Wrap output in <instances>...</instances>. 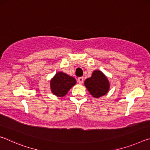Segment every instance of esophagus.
Returning a JSON list of instances; mask_svg holds the SVG:
<instances>
[{"instance_id": "esophagus-1", "label": "esophagus", "mask_w": 150, "mask_h": 150, "mask_svg": "<svg viewBox=\"0 0 150 150\" xmlns=\"http://www.w3.org/2000/svg\"><path fill=\"white\" fill-rule=\"evenodd\" d=\"M83 81H84V79L83 77H79L78 78V83H79V84H82L83 83Z\"/></svg>"}]
</instances>
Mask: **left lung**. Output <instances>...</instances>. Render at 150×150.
<instances>
[{
  "label": "left lung",
  "mask_w": 150,
  "mask_h": 150,
  "mask_svg": "<svg viewBox=\"0 0 150 150\" xmlns=\"http://www.w3.org/2000/svg\"><path fill=\"white\" fill-rule=\"evenodd\" d=\"M85 86L93 97L100 98L108 92L110 83L101 71L95 70L91 77L85 81Z\"/></svg>",
  "instance_id": "left-lung-1"
}]
</instances>
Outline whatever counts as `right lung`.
<instances>
[{
    "instance_id": "obj_1",
    "label": "right lung",
    "mask_w": 150,
    "mask_h": 150,
    "mask_svg": "<svg viewBox=\"0 0 150 150\" xmlns=\"http://www.w3.org/2000/svg\"><path fill=\"white\" fill-rule=\"evenodd\" d=\"M76 83L75 79L71 76L62 71L57 72L50 80L51 91L58 97H63Z\"/></svg>"
}]
</instances>
